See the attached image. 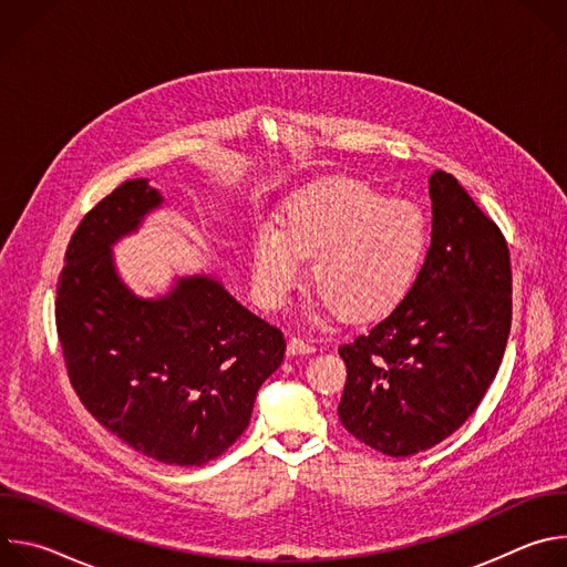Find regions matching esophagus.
Segmentation results:
<instances>
[{"mask_svg": "<svg viewBox=\"0 0 567 567\" xmlns=\"http://www.w3.org/2000/svg\"><path fill=\"white\" fill-rule=\"evenodd\" d=\"M316 348L311 346V343H307V341H302L300 337H291L289 341H287V354L289 357H298V354H311Z\"/></svg>", "mask_w": 567, "mask_h": 567, "instance_id": "1", "label": "esophagus"}]
</instances>
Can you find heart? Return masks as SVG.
Here are the masks:
<instances>
[{"label": "heart", "mask_w": 567, "mask_h": 567, "mask_svg": "<svg viewBox=\"0 0 567 567\" xmlns=\"http://www.w3.org/2000/svg\"><path fill=\"white\" fill-rule=\"evenodd\" d=\"M431 251L424 210L390 199L354 179H328L289 199L278 224L254 235V282L267 307H278L302 282L311 262V287L346 320L363 322L390 313L417 287Z\"/></svg>", "instance_id": "b5f03b06"}]
</instances>
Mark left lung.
<instances>
[{
    "instance_id": "1",
    "label": "left lung",
    "mask_w": 567,
    "mask_h": 567,
    "mask_svg": "<svg viewBox=\"0 0 567 567\" xmlns=\"http://www.w3.org/2000/svg\"><path fill=\"white\" fill-rule=\"evenodd\" d=\"M433 235L411 296L343 343L341 424L390 457L455 433L492 385L512 328V262L503 230L449 173H433Z\"/></svg>"
}]
</instances>
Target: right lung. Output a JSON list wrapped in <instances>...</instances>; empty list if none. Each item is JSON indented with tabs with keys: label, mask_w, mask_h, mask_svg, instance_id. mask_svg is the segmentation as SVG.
<instances>
[{
	"label": "right lung",
	"mask_w": 567,
	"mask_h": 567,
	"mask_svg": "<svg viewBox=\"0 0 567 567\" xmlns=\"http://www.w3.org/2000/svg\"><path fill=\"white\" fill-rule=\"evenodd\" d=\"M158 204L132 179L78 224L55 285V330L78 399L110 433L156 462L202 466L245 433L287 343L213 278H182L158 300L121 282L110 247Z\"/></svg>",
	"instance_id": "1"
}]
</instances>
